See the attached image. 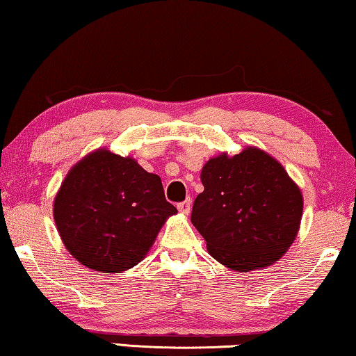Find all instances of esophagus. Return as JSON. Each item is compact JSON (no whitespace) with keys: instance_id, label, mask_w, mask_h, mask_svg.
<instances>
[{"instance_id":"esophagus-1","label":"esophagus","mask_w":356,"mask_h":356,"mask_svg":"<svg viewBox=\"0 0 356 356\" xmlns=\"http://www.w3.org/2000/svg\"><path fill=\"white\" fill-rule=\"evenodd\" d=\"M191 205H192L191 199L184 200V202H181V203H178V211L181 213V214H189V211H191Z\"/></svg>"}]
</instances>
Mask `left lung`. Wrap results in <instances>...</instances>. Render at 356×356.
Instances as JSON below:
<instances>
[{
    "instance_id": "8db88e82",
    "label": "left lung",
    "mask_w": 356,
    "mask_h": 356,
    "mask_svg": "<svg viewBox=\"0 0 356 356\" xmlns=\"http://www.w3.org/2000/svg\"><path fill=\"white\" fill-rule=\"evenodd\" d=\"M200 179L205 189L191 220L213 259L246 273L287 252L300 230L302 195L275 157L255 147L222 153L203 165Z\"/></svg>"
}]
</instances>
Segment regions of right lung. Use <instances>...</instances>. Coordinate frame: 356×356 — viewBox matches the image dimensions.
I'll use <instances>...</instances> for the list:
<instances>
[{
  "label": "right lung",
  "instance_id": "right-lung-1",
  "mask_svg": "<svg viewBox=\"0 0 356 356\" xmlns=\"http://www.w3.org/2000/svg\"><path fill=\"white\" fill-rule=\"evenodd\" d=\"M173 214L177 208L165 200L157 175L106 148L69 170L54 202L64 246L99 273H121L142 261Z\"/></svg>",
  "mask_w": 356,
  "mask_h": 356
}]
</instances>
